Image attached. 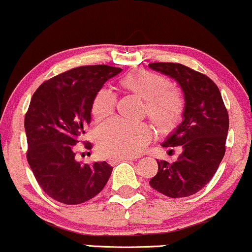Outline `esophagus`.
I'll use <instances>...</instances> for the list:
<instances>
[{"instance_id":"obj_1","label":"esophagus","mask_w":252,"mask_h":252,"mask_svg":"<svg viewBox=\"0 0 252 252\" xmlns=\"http://www.w3.org/2000/svg\"><path fill=\"white\" fill-rule=\"evenodd\" d=\"M136 160V157H115V158H110L109 159V163L110 165H115L120 161H133Z\"/></svg>"}]
</instances>
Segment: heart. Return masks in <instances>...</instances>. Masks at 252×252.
Wrapping results in <instances>:
<instances>
[{
  "mask_svg": "<svg viewBox=\"0 0 252 252\" xmlns=\"http://www.w3.org/2000/svg\"><path fill=\"white\" fill-rule=\"evenodd\" d=\"M119 85L124 91L145 101L146 114L161 132L168 133L179 126L184 114V98L179 92L171 89L165 76L149 71L129 73ZM116 97L109 89L102 88L95 95L92 104L94 119L102 121L113 115ZM152 137L146 124H128L119 120L103 123L96 131L98 149L110 157H133L144 149Z\"/></svg>",
  "mask_w": 252,
  "mask_h": 252,
  "instance_id": "heart-1",
  "label": "heart"
}]
</instances>
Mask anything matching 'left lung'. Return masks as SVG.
Segmentation results:
<instances>
[{
	"label": "left lung",
	"instance_id": "8db88e82",
	"mask_svg": "<svg viewBox=\"0 0 252 252\" xmlns=\"http://www.w3.org/2000/svg\"><path fill=\"white\" fill-rule=\"evenodd\" d=\"M149 67L177 81L185 100L183 121L161 144L180 146L183 152L173 164L157 160L158 172L149 184L170 197L192 195L211 181L223 159L228 111L218 86L202 73L173 63H154Z\"/></svg>",
	"mask_w": 252,
	"mask_h": 252
}]
</instances>
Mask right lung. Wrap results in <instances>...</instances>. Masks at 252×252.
<instances>
[{
    "instance_id": "1",
    "label": "right lung",
    "mask_w": 252,
    "mask_h": 252,
    "mask_svg": "<svg viewBox=\"0 0 252 252\" xmlns=\"http://www.w3.org/2000/svg\"><path fill=\"white\" fill-rule=\"evenodd\" d=\"M121 71L108 65L72 68L41 84L32 95L24 120L28 163L44 192L57 201H88L109 179V164H80L75 160L74 145L91 122L95 95Z\"/></svg>"
}]
</instances>
